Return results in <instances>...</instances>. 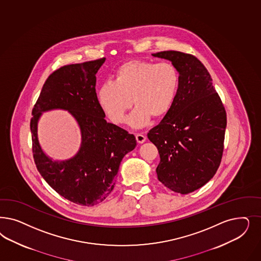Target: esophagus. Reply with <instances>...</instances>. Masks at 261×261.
<instances>
[{"instance_id": "obj_1", "label": "esophagus", "mask_w": 261, "mask_h": 261, "mask_svg": "<svg viewBox=\"0 0 261 261\" xmlns=\"http://www.w3.org/2000/svg\"><path fill=\"white\" fill-rule=\"evenodd\" d=\"M135 138H136V141L138 143L142 144L146 141V136L142 135V134H136L135 135Z\"/></svg>"}]
</instances>
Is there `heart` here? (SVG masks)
<instances>
[{"instance_id":"1","label":"heart","mask_w":261,"mask_h":261,"mask_svg":"<svg viewBox=\"0 0 261 261\" xmlns=\"http://www.w3.org/2000/svg\"><path fill=\"white\" fill-rule=\"evenodd\" d=\"M180 83L177 68L170 62L132 60L117 68L112 82L101 84L98 102L114 124H123L134 103L129 124L146 125L150 118L163 117L177 98Z\"/></svg>"}]
</instances>
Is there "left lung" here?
Masks as SVG:
<instances>
[{"mask_svg": "<svg viewBox=\"0 0 261 261\" xmlns=\"http://www.w3.org/2000/svg\"><path fill=\"white\" fill-rule=\"evenodd\" d=\"M152 56L170 60L180 76L172 108L148 133L160 153L158 178L174 192L191 193L218 170L227 113L208 71L193 55L164 50Z\"/></svg>", "mask_w": 261, "mask_h": 261, "instance_id": "left-lung-1", "label": "left lung"}]
</instances>
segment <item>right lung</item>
<instances>
[{
  "instance_id": "right-lung-1",
  "label": "right lung",
  "mask_w": 261,
  "mask_h": 261,
  "mask_svg": "<svg viewBox=\"0 0 261 261\" xmlns=\"http://www.w3.org/2000/svg\"><path fill=\"white\" fill-rule=\"evenodd\" d=\"M106 59L70 64L53 72L34 105L31 119L33 153L36 168L58 193L76 204L92 206L113 190L120 163L136 146L135 135L108 123L96 93V74ZM68 110L76 119L82 144L76 155L54 162L43 152L37 138L41 113Z\"/></svg>"
}]
</instances>
